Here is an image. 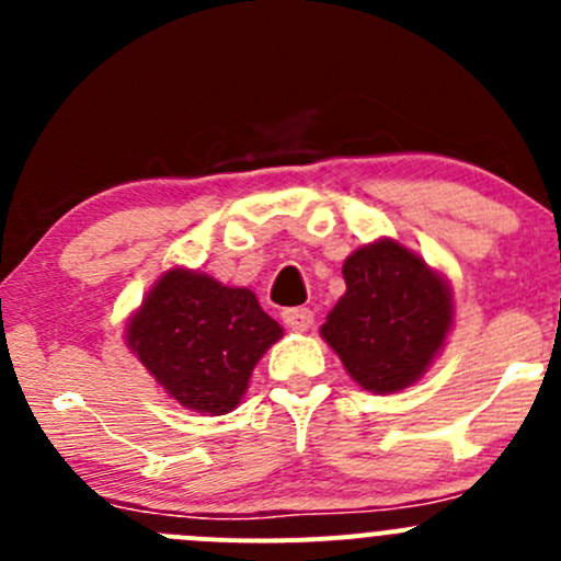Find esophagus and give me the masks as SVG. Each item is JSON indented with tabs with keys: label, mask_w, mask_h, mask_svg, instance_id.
<instances>
[{
	"label": "esophagus",
	"mask_w": 561,
	"mask_h": 561,
	"mask_svg": "<svg viewBox=\"0 0 561 561\" xmlns=\"http://www.w3.org/2000/svg\"><path fill=\"white\" fill-rule=\"evenodd\" d=\"M282 320H285V325L293 328V331H307V328L314 322V314L312 309L307 307H290L282 312Z\"/></svg>",
	"instance_id": "1"
}]
</instances>
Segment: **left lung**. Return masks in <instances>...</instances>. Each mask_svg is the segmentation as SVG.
I'll use <instances>...</instances> for the list:
<instances>
[{
    "label": "left lung",
    "mask_w": 561,
    "mask_h": 561,
    "mask_svg": "<svg viewBox=\"0 0 561 561\" xmlns=\"http://www.w3.org/2000/svg\"><path fill=\"white\" fill-rule=\"evenodd\" d=\"M342 274L347 290L320 333L347 375L375 393L421 380L454 325V293L445 276L393 239L355 249Z\"/></svg>",
    "instance_id": "left-lung-1"
}]
</instances>
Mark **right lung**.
Here are the masks:
<instances>
[{
  "mask_svg": "<svg viewBox=\"0 0 561 561\" xmlns=\"http://www.w3.org/2000/svg\"><path fill=\"white\" fill-rule=\"evenodd\" d=\"M279 339L282 325L252 290L186 268L162 274L127 322V347L157 386L208 415L239 404L252 369Z\"/></svg>",
  "mask_w": 561,
  "mask_h": 561,
  "instance_id": "1",
  "label": "right lung"
}]
</instances>
